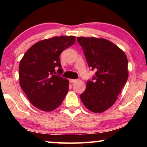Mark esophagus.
<instances>
[{"mask_svg":"<svg viewBox=\"0 0 147 147\" xmlns=\"http://www.w3.org/2000/svg\"><path fill=\"white\" fill-rule=\"evenodd\" d=\"M69 82H70L71 83H74L77 82V80H74V79H70L69 80Z\"/></svg>","mask_w":147,"mask_h":147,"instance_id":"1","label":"esophagus"}]
</instances>
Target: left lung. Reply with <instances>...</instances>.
<instances>
[{"instance_id": "1", "label": "left lung", "mask_w": 147, "mask_h": 147, "mask_svg": "<svg viewBox=\"0 0 147 147\" xmlns=\"http://www.w3.org/2000/svg\"><path fill=\"white\" fill-rule=\"evenodd\" d=\"M77 41L89 67L95 71L80 96L89 110L102 113L115 103L127 81V58L122 50L107 39L79 37Z\"/></svg>"}]
</instances>
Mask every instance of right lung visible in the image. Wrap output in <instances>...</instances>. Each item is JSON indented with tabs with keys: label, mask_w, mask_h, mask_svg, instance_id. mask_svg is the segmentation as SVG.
I'll use <instances>...</instances> for the list:
<instances>
[{
	"label": "right lung",
	"mask_w": 147,
	"mask_h": 147,
	"mask_svg": "<svg viewBox=\"0 0 147 147\" xmlns=\"http://www.w3.org/2000/svg\"><path fill=\"white\" fill-rule=\"evenodd\" d=\"M75 41L73 36L54 37L34 44L24 54L19 64V84L37 108L51 111L63 102L69 80L60 76L63 71L59 55Z\"/></svg>",
	"instance_id": "1"
}]
</instances>
